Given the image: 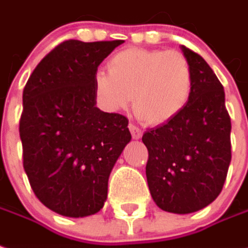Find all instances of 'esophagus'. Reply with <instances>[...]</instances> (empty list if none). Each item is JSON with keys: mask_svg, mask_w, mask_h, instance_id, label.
<instances>
[{"mask_svg": "<svg viewBox=\"0 0 248 248\" xmlns=\"http://www.w3.org/2000/svg\"><path fill=\"white\" fill-rule=\"evenodd\" d=\"M129 130L130 133H131V137H133L134 140H140L142 137V130L138 129L134 124H129Z\"/></svg>", "mask_w": 248, "mask_h": 248, "instance_id": "1", "label": "esophagus"}]
</instances>
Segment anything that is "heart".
<instances>
[{"label": "heart", "mask_w": 248, "mask_h": 248, "mask_svg": "<svg viewBox=\"0 0 248 248\" xmlns=\"http://www.w3.org/2000/svg\"><path fill=\"white\" fill-rule=\"evenodd\" d=\"M94 78V93L107 111L131 105L148 124L170 122L184 110L193 90V72L181 52L129 48L107 63Z\"/></svg>", "instance_id": "heart-1"}]
</instances>
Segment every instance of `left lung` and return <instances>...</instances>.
I'll list each match as a JSON object with an SVG mask.
<instances>
[{
	"instance_id": "8db88e82",
	"label": "left lung",
	"mask_w": 248,
	"mask_h": 248,
	"mask_svg": "<svg viewBox=\"0 0 248 248\" xmlns=\"http://www.w3.org/2000/svg\"><path fill=\"white\" fill-rule=\"evenodd\" d=\"M193 72V90L183 112L148 130L146 178L162 211L192 214L205 208L223 189L231 162V119L224 88L207 62L181 46Z\"/></svg>"
}]
</instances>
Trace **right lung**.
<instances>
[{
    "label": "right lung",
    "mask_w": 248,
    "mask_h": 248,
    "mask_svg": "<svg viewBox=\"0 0 248 248\" xmlns=\"http://www.w3.org/2000/svg\"><path fill=\"white\" fill-rule=\"evenodd\" d=\"M124 40H67L34 68L22 93L24 169L46 208L84 217L103 208L112 168L131 140L129 121L96 107L99 64Z\"/></svg>",
    "instance_id": "obj_1"
}]
</instances>
